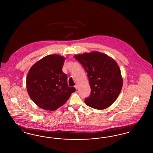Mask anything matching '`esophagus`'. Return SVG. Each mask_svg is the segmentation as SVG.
Here are the masks:
<instances>
[{"label": "esophagus", "instance_id": "obj_1", "mask_svg": "<svg viewBox=\"0 0 153 153\" xmlns=\"http://www.w3.org/2000/svg\"><path fill=\"white\" fill-rule=\"evenodd\" d=\"M74 87H75V88H76L77 90V89H79V85H78L77 84H76V85L74 86Z\"/></svg>", "mask_w": 153, "mask_h": 153}]
</instances>
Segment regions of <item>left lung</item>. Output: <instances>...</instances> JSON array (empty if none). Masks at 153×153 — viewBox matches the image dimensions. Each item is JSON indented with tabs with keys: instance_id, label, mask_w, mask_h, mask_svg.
Returning <instances> with one entry per match:
<instances>
[{
	"instance_id": "obj_1",
	"label": "left lung",
	"mask_w": 153,
	"mask_h": 153,
	"mask_svg": "<svg viewBox=\"0 0 153 153\" xmlns=\"http://www.w3.org/2000/svg\"><path fill=\"white\" fill-rule=\"evenodd\" d=\"M74 57L85 68L89 81L91 94L85 99V104L99 110L109 107L115 102L123 87V79L117 62L97 51Z\"/></svg>"
}]
</instances>
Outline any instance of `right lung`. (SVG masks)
<instances>
[{"label": "right lung", "mask_w": 153, "mask_h": 153, "mask_svg": "<svg viewBox=\"0 0 153 153\" xmlns=\"http://www.w3.org/2000/svg\"><path fill=\"white\" fill-rule=\"evenodd\" d=\"M65 58L58 54L44 57L32 66L26 77V88L31 99L39 107L55 111L76 91L68 84L62 71Z\"/></svg>", "instance_id": "add662e5"}]
</instances>
